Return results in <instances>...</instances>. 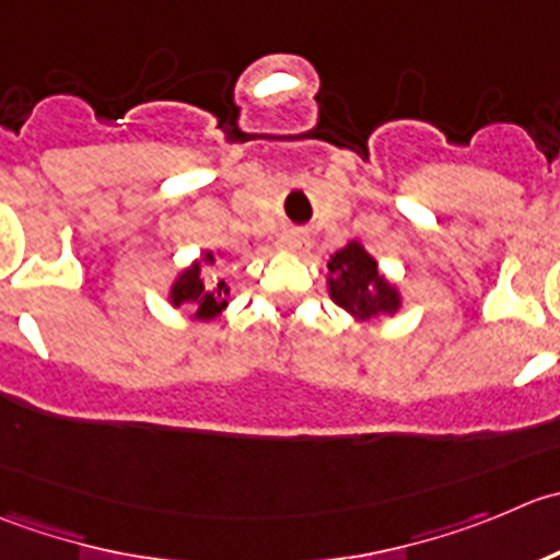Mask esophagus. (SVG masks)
<instances>
[{"label": "esophagus", "mask_w": 560, "mask_h": 560, "mask_svg": "<svg viewBox=\"0 0 560 560\" xmlns=\"http://www.w3.org/2000/svg\"><path fill=\"white\" fill-rule=\"evenodd\" d=\"M280 247L282 250H291L296 256H307L310 253V236L304 231H285L280 236Z\"/></svg>", "instance_id": "esophagus-1"}]
</instances>
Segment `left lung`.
I'll return each instance as SVG.
<instances>
[{
  "instance_id": "obj_1",
  "label": "left lung",
  "mask_w": 560,
  "mask_h": 560,
  "mask_svg": "<svg viewBox=\"0 0 560 560\" xmlns=\"http://www.w3.org/2000/svg\"><path fill=\"white\" fill-rule=\"evenodd\" d=\"M326 291L337 307L353 320H370L378 315H395L402 307V293L378 269L373 253L359 240L346 242L326 261Z\"/></svg>"
}]
</instances>
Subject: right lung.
<instances>
[{"instance_id":"1","label":"right lung","mask_w":560,"mask_h":560,"mask_svg":"<svg viewBox=\"0 0 560 560\" xmlns=\"http://www.w3.org/2000/svg\"><path fill=\"white\" fill-rule=\"evenodd\" d=\"M218 258H223V250H201V256L185 267L182 272H176V278L171 280L165 299H168L171 307H190L192 320H214L225 307H229V282L225 280H207L203 278V269L214 267Z\"/></svg>"}]
</instances>
